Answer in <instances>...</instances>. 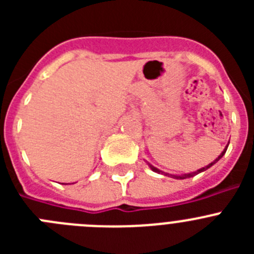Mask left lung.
<instances>
[{
	"mask_svg": "<svg viewBox=\"0 0 254 254\" xmlns=\"http://www.w3.org/2000/svg\"><path fill=\"white\" fill-rule=\"evenodd\" d=\"M226 149H228V147H226ZM226 149H225V150H224V151H223V152H221V155H220L219 158H217V159H216V160H215V161H214V163H211V164H208L207 167H205V168H201V169H198V170H197V172H193V173H188V174H183V176H179V177H176V176H172V177H174V178H177V179H186V178H190V177H194V176H196V174H198V173H201V172H203V170L208 169V168H210V167H211V165H214V164H215V163H216V161H217V160H219V159H220V158H223V155H224V154H225V152H226ZM150 168H151V169H152V170H154V172H155V173H163V172H160V170H159V169H156V168H155V167H152V165H150Z\"/></svg>",
	"mask_w": 254,
	"mask_h": 254,
	"instance_id": "obj_1",
	"label": "left lung"
}]
</instances>
